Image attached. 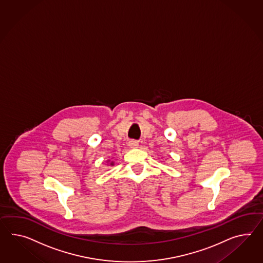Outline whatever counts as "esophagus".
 Here are the masks:
<instances>
[{"label": "esophagus", "instance_id": "obj_1", "mask_svg": "<svg viewBox=\"0 0 263 263\" xmlns=\"http://www.w3.org/2000/svg\"><path fill=\"white\" fill-rule=\"evenodd\" d=\"M128 145L130 148H137L139 146V142L136 141H130L128 142Z\"/></svg>", "mask_w": 263, "mask_h": 263}]
</instances>
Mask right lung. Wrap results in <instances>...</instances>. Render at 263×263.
<instances>
[{
	"label": "right lung",
	"mask_w": 263,
	"mask_h": 263,
	"mask_svg": "<svg viewBox=\"0 0 263 263\" xmlns=\"http://www.w3.org/2000/svg\"><path fill=\"white\" fill-rule=\"evenodd\" d=\"M106 162H107V165H108V166H114V161L108 160Z\"/></svg>",
	"instance_id": "1"
}]
</instances>
